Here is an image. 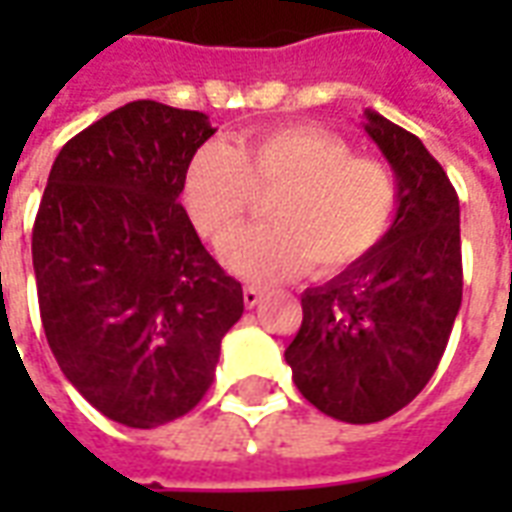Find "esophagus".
<instances>
[{
    "mask_svg": "<svg viewBox=\"0 0 512 512\" xmlns=\"http://www.w3.org/2000/svg\"><path fill=\"white\" fill-rule=\"evenodd\" d=\"M263 301V288H257V285H246L244 288V304L252 310V307H257Z\"/></svg>",
    "mask_w": 512,
    "mask_h": 512,
    "instance_id": "34e87169",
    "label": "esophagus"
}]
</instances>
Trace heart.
<instances>
[{
	"label": "heart",
	"mask_w": 512,
	"mask_h": 512,
	"mask_svg": "<svg viewBox=\"0 0 512 512\" xmlns=\"http://www.w3.org/2000/svg\"><path fill=\"white\" fill-rule=\"evenodd\" d=\"M275 194V222L236 236L222 260L255 282H279L312 266L332 277L359 266L395 216V180L378 158L351 156L318 126H274L235 147L205 142L183 175V205L197 233L223 241Z\"/></svg>",
	"instance_id": "obj_1"
}]
</instances>
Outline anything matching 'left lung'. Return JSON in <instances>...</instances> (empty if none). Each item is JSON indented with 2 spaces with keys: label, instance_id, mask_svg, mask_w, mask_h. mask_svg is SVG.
Segmentation results:
<instances>
[{
  "label": "left lung",
  "instance_id": "obj_1",
  "mask_svg": "<svg viewBox=\"0 0 512 512\" xmlns=\"http://www.w3.org/2000/svg\"><path fill=\"white\" fill-rule=\"evenodd\" d=\"M365 115L395 169V222L359 266L304 290L285 351L301 395L354 425L392 417L425 389L463 296L461 208L447 172L411 131Z\"/></svg>",
  "mask_w": 512,
  "mask_h": 512
}]
</instances>
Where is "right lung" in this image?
<instances>
[{"label":"right lung","mask_w":512,"mask_h":512,"mask_svg":"<svg viewBox=\"0 0 512 512\" xmlns=\"http://www.w3.org/2000/svg\"><path fill=\"white\" fill-rule=\"evenodd\" d=\"M208 117L131 101L65 142L49 172L32 266L43 332L79 395L128 428L189 414L211 389L241 282L180 205Z\"/></svg>","instance_id":"right-lung-1"}]
</instances>
